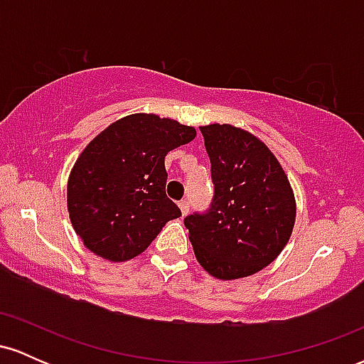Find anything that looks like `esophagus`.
Returning <instances> with one entry per match:
<instances>
[{"label":"esophagus","instance_id":"obj_1","mask_svg":"<svg viewBox=\"0 0 364 364\" xmlns=\"http://www.w3.org/2000/svg\"><path fill=\"white\" fill-rule=\"evenodd\" d=\"M179 208H181V214L186 215L188 210H190V202H188V200H181V202H179Z\"/></svg>","mask_w":364,"mask_h":364}]
</instances>
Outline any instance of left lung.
<instances>
[{
	"label": "left lung",
	"instance_id": "obj_1",
	"mask_svg": "<svg viewBox=\"0 0 364 364\" xmlns=\"http://www.w3.org/2000/svg\"><path fill=\"white\" fill-rule=\"evenodd\" d=\"M214 183L205 214L185 219L200 265L220 281L248 277L272 263L289 241L296 200L269 147L232 124L200 127Z\"/></svg>",
	"mask_w": 364,
	"mask_h": 364
}]
</instances>
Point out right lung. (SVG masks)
Segmentation results:
<instances>
[{"label":"right lung","instance_id":"1","mask_svg":"<svg viewBox=\"0 0 364 364\" xmlns=\"http://www.w3.org/2000/svg\"><path fill=\"white\" fill-rule=\"evenodd\" d=\"M196 136L157 114L124 116L83 149L66 188L70 220L92 253L124 262L149 248L181 210L166 195L164 159Z\"/></svg>","mask_w":364,"mask_h":364}]
</instances>
